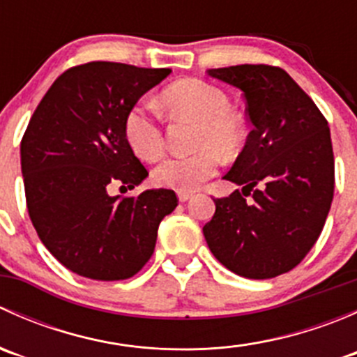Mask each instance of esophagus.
I'll use <instances>...</instances> for the list:
<instances>
[{"label": "esophagus", "instance_id": "esophagus-1", "mask_svg": "<svg viewBox=\"0 0 357 357\" xmlns=\"http://www.w3.org/2000/svg\"><path fill=\"white\" fill-rule=\"evenodd\" d=\"M193 197V193L192 192H178V199H179V202H186V200H190Z\"/></svg>", "mask_w": 357, "mask_h": 357}]
</instances>
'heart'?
Here are the masks:
<instances>
[{
	"instance_id": "heart-1",
	"label": "heart",
	"mask_w": 357,
	"mask_h": 357,
	"mask_svg": "<svg viewBox=\"0 0 357 357\" xmlns=\"http://www.w3.org/2000/svg\"><path fill=\"white\" fill-rule=\"evenodd\" d=\"M164 102L172 112L195 119V145L192 155L167 157L153 169L158 186L190 192L212 178L219 167V153L231 158L245 142V124L229 109V98L221 88L200 79L174 82L164 91ZM124 135L139 157L153 160L164 150V132L152 105L136 103L124 119Z\"/></svg>"
}]
</instances>
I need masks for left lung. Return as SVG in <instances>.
Returning <instances> with one entry per match:
<instances>
[{"label":"left lung","mask_w":357,"mask_h":357,"mask_svg":"<svg viewBox=\"0 0 357 357\" xmlns=\"http://www.w3.org/2000/svg\"><path fill=\"white\" fill-rule=\"evenodd\" d=\"M207 74L242 89L254 128L225 176L243 188L214 199L204 236L235 275L275 278L301 264L325 226L335 190L328 122L280 67L245 63Z\"/></svg>","instance_id":"1"}]
</instances>
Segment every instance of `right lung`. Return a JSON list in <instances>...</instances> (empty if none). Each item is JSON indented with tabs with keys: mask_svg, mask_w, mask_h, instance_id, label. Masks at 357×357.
<instances>
[{
	"mask_svg": "<svg viewBox=\"0 0 357 357\" xmlns=\"http://www.w3.org/2000/svg\"><path fill=\"white\" fill-rule=\"evenodd\" d=\"M171 68L117 62L70 67L46 91L20 143L25 202L53 257L84 278L135 276L152 257L162 219L178 205L172 190L138 197L149 176L124 135V119Z\"/></svg>",
	"mask_w": 357,
	"mask_h": 357,
	"instance_id": "right-lung-1",
	"label": "right lung"
}]
</instances>
